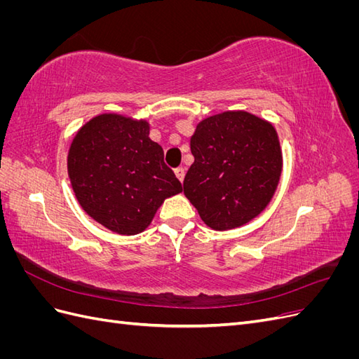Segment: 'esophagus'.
<instances>
[{"label": "esophagus", "instance_id": "1", "mask_svg": "<svg viewBox=\"0 0 359 359\" xmlns=\"http://www.w3.org/2000/svg\"><path fill=\"white\" fill-rule=\"evenodd\" d=\"M173 172H175V175H177V178L182 182V180H184V175H186V170H184L182 168H177L175 170H173Z\"/></svg>", "mask_w": 359, "mask_h": 359}]
</instances>
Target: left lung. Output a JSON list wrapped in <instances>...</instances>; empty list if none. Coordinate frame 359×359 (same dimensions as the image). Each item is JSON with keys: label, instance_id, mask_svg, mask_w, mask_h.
Masks as SVG:
<instances>
[{"label": "left lung", "instance_id": "left-lung-1", "mask_svg": "<svg viewBox=\"0 0 359 359\" xmlns=\"http://www.w3.org/2000/svg\"><path fill=\"white\" fill-rule=\"evenodd\" d=\"M193 165L184 194L214 231L240 227L262 212L278 186L283 156L274 126L245 111L202 119L190 139Z\"/></svg>", "mask_w": 359, "mask_h": 359}]
</instances>
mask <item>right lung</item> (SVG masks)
Listing matches in <instances>:
<instances>
[{
    "label": "right lung",
    "instance_id": "add662e5",
    "mask_svg": "<svg viewBox=\"0 0 359 359\" xmlns=\"http://www.w3.org/2000/svg\"><path fill=\"white\" fill-rule=\"evenodd\" d=\"M148 135L145 119L102 114L79 128L69 149L76 199L91 219L119 235L145 231L165 199L182 191L163 161V148Z\"/></svg>",
    "mask_w": 359,
    "mask_h": 359
}]
</instances>
